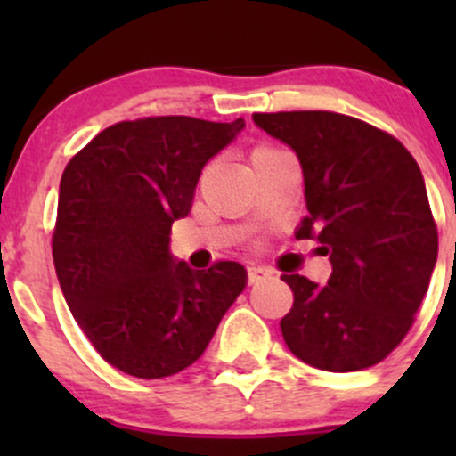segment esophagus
<instances>
[{
	"instance_id": "obj_1",
	"label": "esophagus",
	"mask_w": 456,
	"mask_h": 456,
	"mask_svg": "<svg viewBox=\"0 0 456 456\" xmlns=\"http://www.w3.org/2000/svg\"><path fill=\"white\" fill-rule=\"evenodd\" d=\"M247 273H249V282H251V284L265 282V280L273 278V271L266 269V266H260V265L249 266V271H247Z\"/></svg>"
}]
</instances>
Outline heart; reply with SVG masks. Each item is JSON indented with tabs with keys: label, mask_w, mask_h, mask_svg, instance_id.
Returning a JSON list of instances; mask_svg holds the SVG:
<instances>
[{
	"label": "heart",
	"mask_w": 456,
	"mask_h": 456,
	"mask_svg": "<svg viewBox=\"0 0 456 456\" xmlns=\"http://www.w3.org/2000/svg\"><path fill=\"white\" fill-rule=\"evenodd\" d=\"M273 151H278V147H271V145H257L254 150V154H251V160L254 159H260V156H266V154H273Z\"/></svg>",
	"instance_id": "1"
}]
</instances>
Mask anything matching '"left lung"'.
I'll list each match as a JSON object with an SVG mask.
<instances>
[{"mask_svg": "<svg viewBox=\"0 0 456 456\" xmlns=\"http://www.w3.org/2000/svg\"><path fill=\"white\" fill-rule=\"evenodd\" d=\"M254 123L296 151L309 209L296 238L320 242L333 266L326 287L282 275L293 291L284 342L322 370L375 366L408 333L436 265L419 165L397 139L344 114H254Z\"/></svg>", "mask_w": 456, "mask_h": 456, "instance_id": "8db88e82", "label": "left lung"}]
</instances>
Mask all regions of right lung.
I'll return each instance as SVG.
<instances>
[{
    "instance_id": "right-lung-1",
    "label": "right lung",
    "mask_w": 456,
    "mask_h": 456,
    "mask_svg": "<svg viewBox=\"0 0 456 456\" xmlns=\"http://www.w3.org/2000/svg\"><path fill=\"white\" fill-rule=\"evenodd\" d=\"M245 130L191 117L105 127L63 169L53 257L77 324L114 369L159 379L194 364L247 287L240 262L196 271L169 249L202 167Z\"/></svg>"
}]
</instances>
